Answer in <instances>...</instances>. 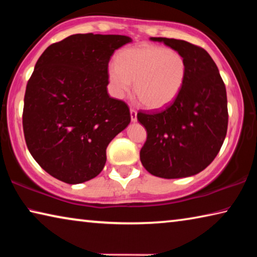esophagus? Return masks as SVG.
Instances as JSON below:
<instances>
[{
    "label": "esophagus",
    "mask_w": 257,
    "mask_h": 257,
    "mask_svg": "<svg viewBox=\"0 0 257 257\" xmlns=\"http://www.w3.org/2000/svg\"><path fill=\"white\" fill-rule=\"evenodd\" d=\"M130 118H132L133 122H136L137 121V111L135 108H130Z\"/></svg>",
    "instance_id": "34e87169"
}]
</instances>
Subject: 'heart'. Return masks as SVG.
<instances>
[{
    "label": "heart",
    "instance_id": "heart-1",
    "mask_svg": "<svg viewBox=\"0 0 257 257\" xmlns=\"http://www.w3.org/2000/svg\"><path fill=\"white\" fill-rule=\"evenodd\" d=\"M111 92L121 98L132 89L147 108H161L175 101L184 87L187 61L180 53L158 45L122 51L108 64Z\"/></svg>",
    "mask_w": 257,
    "mask_h": 257
}]
</instances>
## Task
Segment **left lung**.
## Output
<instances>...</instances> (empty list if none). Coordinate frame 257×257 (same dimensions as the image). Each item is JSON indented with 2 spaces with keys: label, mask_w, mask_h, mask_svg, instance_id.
Returning a JSON list of instances; mask_svg holds the SVG:
<instances>
[{
  "label": "left lung",
  "mask_w": 257,
  "mask_h": 257,
  "mask_svg": "<svg viewBox=\"0 0 257 257\" xmlns=\"http://www.w3.org/2000/svg\"><path fill=\"white\" fill-rule=\"evenodd\" d=\"M180 53L187 76L177 98L162 110L139 111L147 138L141 161L151 175L176 179L197 175L219 153L227 135L228 104L219 69L202 47L181 40L151 37Z\"/></svg>",
  "instance_id": "1"
}]
</instances>
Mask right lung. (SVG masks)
<instances>
[{
    "label": "right lung",
    "instance_id": "obj_1",
    "mask_svg": "<svg viewBox=\"0 0 257 257\" xmlns=\"http://www.w3.org/2000/svg\"><path fill=\"white\" fill-rule=\"evenodd\" d=\"M132 42L122 35L76 34L37 60L26 87L23 127L35 161L67 184L103 170L106 147L130 122L127 104L110 97L108 62Z\"/></svg>",
    "mask_w": 257,
    "mask_h": 257
}]
</instances>
